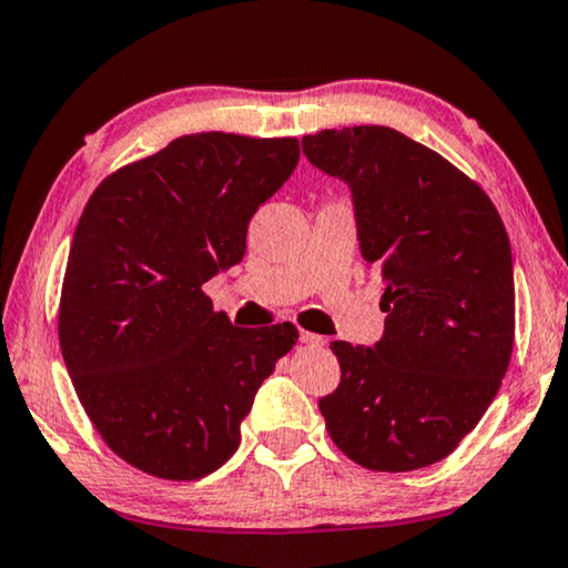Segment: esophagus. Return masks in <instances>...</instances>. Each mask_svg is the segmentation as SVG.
I'll return each instance as SVG.
<instances>
[{
    "instance_id": "esophagus-1",
    "label": "esophagus",
    "mask_w": 568,
    "mask_h": 568,
    "mask_svg": "<svg viewBox=\"0 0 568 568\" xmlns=\"http://www.w3.org/2000/svg\"><path fill=\"white\" fill-rule=\"evenodd\" d=\"M298 336H301V342L308 344V346H324V344H326L324 336H318V334H313V332H306V328H298Z\"/></svg>"
}]
</instances>
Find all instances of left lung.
I'll use <instances>...</instances> for the list:
<instances>
[{
	"mask_svg": "<svg viewBox=\"0 0 568 568\" xmlns=\"http://www.w3.org/2000/svg\"><path fill=\"white\" fill-rule=\"evenodd\" d=\"M303 155L352 189L362 257L385 283L383 338L332 344L342 383L318 400L328 436L372 471L442 462L510 365L515 281L503 219L469 175L393 126L306 134Z\"/></svg>",
	"mask_w": 568,
	"mask_h": 568,
	"instance_id": "1",
	"label": "left lung"
}]
</instances>
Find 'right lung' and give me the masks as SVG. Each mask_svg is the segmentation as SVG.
Here are the masks:
<instances>
[{
    "instance_id": "add662e5",
    "label": "right lung",
    "mask_w": 568,
    "mask_h": 568,
    "mask_svg": "<svg viewBox=\"0 0 568 568\" xmlns=\"http://www.w3.org/2000/svg\"><path fill=\"white\" fill-rule=\"evenodd\" d=\"M295 138L183 134L106 175L73 232L58 338L75 395L134 469L191 481L240 426L298 328L232 326L203 283L236 265L255 211L291 178Z\"/></svg>"
}]
</instances>
